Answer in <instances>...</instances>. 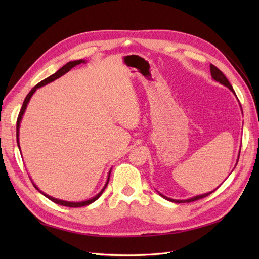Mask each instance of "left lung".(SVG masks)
<instances>
[{
	"label": "left lung",
	"instance_id": "8db88e82",
	"mask_svg": "<svg viewBox=\"0 0 259 259\" xmlns=\"http://www.w3.org/2000/svg\"><path fill=\"white\" fill-rule=\"evenodd\" d=\"M210 73H211V76L212 78L216 80V81H218V82H221L222 84H224V85H226V87H228L230 90H232L234 93H235V91H234V89H233V87H232V84L229 83V81L227 80V78L226 76H225V74L222 72L221 70H219L217 67H214L213 64H210ZM212 192V191H211ZM211 192H208V194H205V195H200V196H196V197H194V198H190V199H187V200H175V199H170V198H168V197H164V196H162L163 198H166L167 200H170V201H174V202H178V203H180V202H192V201H196V200H199V199H201V198H205V197H207V196H209L211 194Z\"/></svg>",
	"mask_w": 259,
	"mask_h": 259
}]
</instances>
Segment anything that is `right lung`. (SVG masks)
<instances>
[{
	"mask_svg": "<svg viewBox=\"0 0 259 259\" xmlns=\"http://www.w3.org/2000/svg\"><path fill=\"white\" fill-rule=\"evenodd\" d=\"M82 62H84L83 60H76V61H71V62H68L67 64L63 65V67H62L61 69H60L59 71H57L56 73L52 74V75H50V76H49V78L45 79L43 81L38 82V83H37L34 88H33V89H32L29 93H27V96H26V97H25V99H24V102H23V104H22V108H21V110H20V113H19V115H18V120H16V138H18V146H19V126H20V122H21L22 115H23V113H24V111H25V108H26V106H27V102L30 101V99H31V97H32L33 93L35 92V90L37 89V88H40V87H43V85H46V84H48V83H50V82H52V81H54L56 79L60 78V76L63 75V74H65V73L68 72V71H70V70L72 69L73 67H75V65H78V64H80V63H82ZM108 183H109V178H108V181H107L106 186H104V188H103L100 192H99V194H98L96 197H93L92 199L85 200V201H81V202L63 201V200H60V199H56V198H53V197H51V196H48V195H46V194H43V192H42V194L45 195L47 198H49V199H50L51 201L58 203V205L65 206V207H73V208H75V207H83V206H87V205H90V203H92L93 201H96V200L98 199V198L102 195V192L104 191V189H106V187H107ZM33 186H34L35 188L37 189V187H36L35 185H33ZM37 190H38V189H37Z\"/></svg>",
	"mask_w": 259,
	"mask_h": 259,
	"instance_id": "1",
	"label": "right lung"
}]
</instances>
